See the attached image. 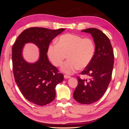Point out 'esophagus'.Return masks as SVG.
<instances>
[{
    "label": "esophagus",
    "instance_id": "34e87169",
    "mask_svg": "<svg viewBox=\"0 0 129 129\" xmlns=\"http://www.w3.org/2000/svg\"><path fill=\"white\" fill-rule=\"evenodd\" d=\"M64 77L65 78V79H70V78H71V77L70 76H69V75H64Z\"/></svg>",
    "mask_w": 129,
    "mask_h": 129
}]
</instances>
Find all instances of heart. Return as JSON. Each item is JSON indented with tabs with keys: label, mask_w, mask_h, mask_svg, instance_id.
Here are the masks:
<instances>
[{
	"label": "heart",
	"mask_w": 129,
	"mask_h": 129,
	"mask_svg": "<svg viewBox=\"0 0 129 129\" xmlns=\"http://www.w3.org/2000/svg\"><path fill=\"white\" fill-rule=\"evenodd\" d=\"M95 52V43L91 39L74 34L62 35L56 40V44L48 48V57L56 67L61 66L67 55L68 60L62 65L61 71L68 74L88 67Z\"/></svg>",
	"instance_id": "obj_1"
}]
</instances>
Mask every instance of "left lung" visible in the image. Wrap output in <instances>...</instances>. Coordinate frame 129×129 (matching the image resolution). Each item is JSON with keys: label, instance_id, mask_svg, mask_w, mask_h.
<instances>
[{"label": "left lung", "instance_id": "obj_1", "mask_svg": "<svg viewBox=\"0 0 129 129\" xmlns=\"http://www.w3.org/2000/svg\"><path fill=\"white\" fill-rule=\"evenodd\" d=\"M91 34L96 52L91 63L81 72L91 77L89 81L77 77L78 84L73 93L74 99L81 104H89L99 100L110 83L114 67V55L109 39L100 29L90 28L81 30Z\"/></svg>", "mask_w": 129, "mask_h": 129}]
</instances>
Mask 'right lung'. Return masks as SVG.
<instances>
[{
  "instance_id": "add662e5",
  "label": "right lung",
  "mask_w": 129,
  "mask_h": 129,
  "mask_svg": "<svg viewBox=\"0 0 129 129\" xmlns=\"http://www.w3.org/2000/svg\"><path fill=\"white\" fill-rule=\"evenodd\" d=\"M64 30L30 27L19 35L12 47L15 81L25 98L34 104L45 105L52 102L56 85L63 80V74L50 63L47 53L50 42ZM27 43H32L40 49V57L34 63L27 62L22 56L23 48Z\"/></svg>"
}]
</instances>
